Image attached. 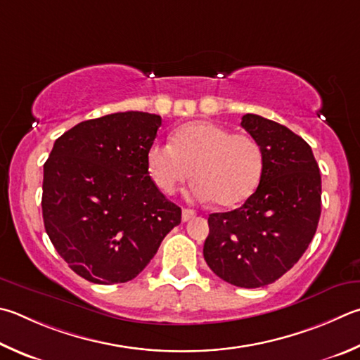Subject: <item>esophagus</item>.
Masks as SVG:
<instances>
[{
	"mask_svg": "<svg viewBox=\"0 0 360 360\" xmlns=\"http://www.w3.org/2000/svg\"><path fill=\"white\" fill-rule=\"evenodd\" d=\"M195 214H197V212H195L193 209H187V207H184V209H182V220H184V221L191 220V219H193V217H195Z\"/></svg>",
	"mask_w": 360,
	"mask_h": 360,
	"instance_id": "esophagus-1",
	"label": "esophagus"
}]
</instances>
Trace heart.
Wrapping results in <instances>:
<instances>
[{"label":"heart","instance_id":"1","mask_svg":"<svg viewBox=\"0 0 360 360\" xmlns=\"http://www.w3.org/2000/svg\"><path fill=\"white\" fill-rule=\"evenodd\" d=\"M146 163L163 193H174L192 176L195 198L233 207L257 191L264 172V151L250 134H231L220 124L195 121L176 130L172 145L153 143Z\"/></svg>","mask_w":360,"mask_h":360}]
</instances>
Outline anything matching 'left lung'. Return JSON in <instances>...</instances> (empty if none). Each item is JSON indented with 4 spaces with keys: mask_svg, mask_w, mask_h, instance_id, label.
<instances>
[{
    "mask_svg": "<svg viewBox=\"0 0 360 360\" xmlns=\"http://www.w3.org/2000/svg\"><path fill=\"white\" fill-rule=\"evenodd\" d=\"M240 126L263 146V178L243 206L209 215L202 255L225 282L261 288L288 272L315 236L321 174L309 143L288 127L252 113Z\"/></svg>",
    "mask_w": 360,
    "mask_h": 360,
    "instance_id": "obj_1",
    "label": "left lung"
}]
</instances>
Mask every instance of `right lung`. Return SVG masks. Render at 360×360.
<instances>
[{"label": "right lung", "mask_w": 360, "mask_h": 360, "mask_svg": "<svg viewBox=\"0 0 360 360\" xmlns=\"http://www.w3.org/2000/svg\"><path fill=\"white\" fill-rule=\"evenodd\" d=\"M159 115L124 112L77 124L44 163L45 231L88 282L126 283L145 269L181 207L149 176L146 154Z\"/></svg>", "instance_id": "right-lung-1"}]
</instances>
